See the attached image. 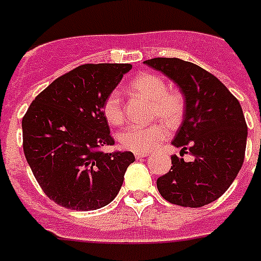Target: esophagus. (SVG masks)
Segmentation results:
<instances>
[{
  "mask_svg": "<svg viewBox=\"0 0 261 261\" xmlns=\"http://www.w3.org/2000/svg\"><path fill=\"white\" fill-rule=\"evenodd\" d=\"M134 155H135V158H137V160H142V158L147 156V152H135Z\"/></svg>",
  "mask_w": 261,
  "mask_h": 261,
  "instance_id": "obj_1",
  "label": "esophagus"
}]
</instances>
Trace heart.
I'll return each mask as SVG.
<instances>
[{
    "mask_svg": "<svg viewBox=\"0 0 261 261\" xmlns=\"http://www.w3.org/2000/svg\"><path fill=\"white\" fill-rule=\"evenodd\" d=\"M130 88L137 94L151 100L150 115L152 119L165 120L169 126L177 127L184 119L186 110L185 96L181 91L167 88L161 76L154 73H141L130 82ZM101 111L107 122L114 126L123 123L124 107L122 95L118 90H111L101 103ZM164 122L130 126L122 131L120 145L135 152H147L155 149L169 137V127Z\"/></svg>",
    "mask_w": 261,
    "mask_h": 261,
    "instance_id": "1",
    "label": "heart"
}]
</instances>
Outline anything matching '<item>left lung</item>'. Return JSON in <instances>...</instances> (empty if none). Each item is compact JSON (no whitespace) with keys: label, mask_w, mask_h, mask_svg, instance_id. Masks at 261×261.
<instances>
[{"label":"left lung","mask_w":261,"mask_h":261,"mask_svg":"<svg viewBox=\"0 0 261 261\" xmlns=\"http://www.w3.org/2000/svg\"><path fill=\"white\" fill-rule=\"evenodd\" d=\"M177 83L185 96L181 127L171 142L190 162L171 155L170 171L156 179L165 200L179 206L200 207L221 197L244 162L248 127L236 97L211 72L175 57L146 60Z\"/></svg>","instance_id":"8db88e82"}]
</instances>
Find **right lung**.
Returning a JSON list of instances; mask_svg holds the SVG:
<instances>
[{
    "instance_id": "right-lung-1",
    "label": "right lung",
    "mask_w": 261,
    "mask_h": 261,
    "mask_svg": "<svg viewBox=\"0 0 261 261\" xmlns=\"http://www.w3.org/2000/svg\"><path fill=\"white\" fill-rule=\"evenodd\" d=\"M131 64H83L50 83L22 118V147L40 188L72 211H95L119 193L133 152L114 145L103 99Z\"/></svg>"
}]
</instances>
